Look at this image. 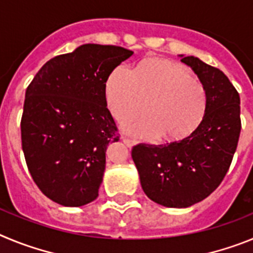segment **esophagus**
<instances>
[{"mask_svg":"<svg viewBox=\"0 0 253 253\" xmlns=\"http://www.w3.org/2000/svg\"><path fill=\"white\" fill-rule=\"evenodd\" d=\"M122 140L124 142V144L126 147H133L134 144H135V142H134V140H131V139H129V138H122Z\"/></svg>","mask_w":253,"mask_h":253,"instance_id":"obj_1","label":"esophagus"}]
</instances>
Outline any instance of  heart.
Masks as SVG:
<instances>
[{"label":"heart","mask_w":253,"mask_h":253,"mask_svg":"<svg viewBox=\"0 0 253 253\" xmlns=\"http://www.w3.org/2000/svg\"><path fill=\"white\" fill-rule=\"evenodd\" d=\"M106 101L120 123L137 118L146 109L149 111L148 116L125 126L131 135L180 140L202 124L208 97L204 86L195 81L185 66L149 59L140 63L134 73L124 66L114 69L106 82Z\"/></svg>","instance_id":"1"}]
</instances>
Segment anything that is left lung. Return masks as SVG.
Masks as SVG:
<instances>
[{
  "mask_svg": "<svg viewBox=\"0 0 253 253\" xmlns=\"http://www.w3.org/2000/svg\"><path fill=\"white\" fill-rule=\"evenodd\" d=\"M178 57L207 92L202 124L184 139L131 149L144 194L167 208L191 207L213 193L231 166L241 133L240 95L227 76L193 55Z\"/></svg>",
  "mask_w": 253,
  "mask_h": 253,
  "instance_id": "left-lung-1",
  "label": "left lung"
}]
</instances>
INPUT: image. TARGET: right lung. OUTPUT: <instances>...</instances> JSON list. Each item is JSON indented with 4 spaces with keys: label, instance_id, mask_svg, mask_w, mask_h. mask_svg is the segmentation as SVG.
Here are the masks:
<instances>
[{
    "label": "right lung",
    "instance_id": "right-lung-1",
    "mask_svg": "<svg viewBox=\"0 0 253 253\" xmlns=\"http://www.w3.org/2000/svg\"><path fill=\"white\" fill-rule=\"evenodd\" d=\"M133 51L84 44L48 60L25 92L22 152L42 193L63 207L99 196L109 143L118 142L106 81Z\"/></svg>",
    "mask_w": 253,
    "mask_h": 253
}]
</instances>
